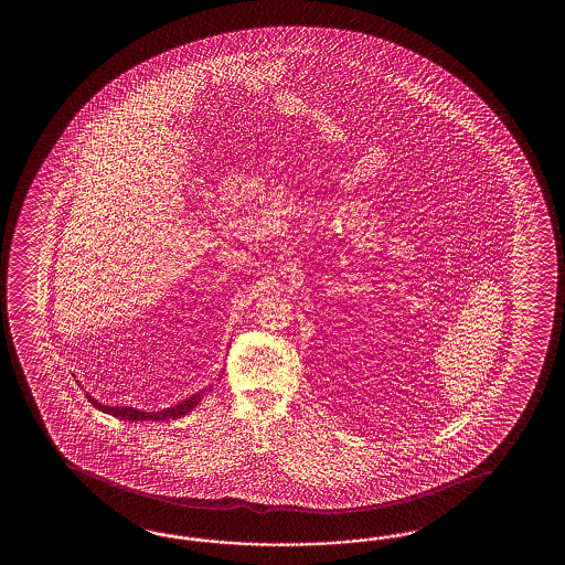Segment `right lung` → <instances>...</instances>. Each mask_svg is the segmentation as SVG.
<instances>
[{
    "label": "right lung",
    "instance_id": "1",
    "mask_svg": "<svg viewBox=\"0 0 565 565\" xmlns=\"http://www.w3.org/2000/svg\"><path fill=\"white\" fill-rule=\"evenodd\" d=\"M207 390H212V385H207L205 390H200V392H198V394H193V396L181 399L180 404H175V406L157 409V412L131 408V406H105V404H100L98 399H95L93 396H88V394H86V397H88V402H90L96 409H100V412H105V414H110V416H115V418H120V420H175V418L185 416L188 412H192V409L202 402V397H204Z\"/></svg>",
    "mask_w": 565,
    "mask_h": 565
}]
</instances>
